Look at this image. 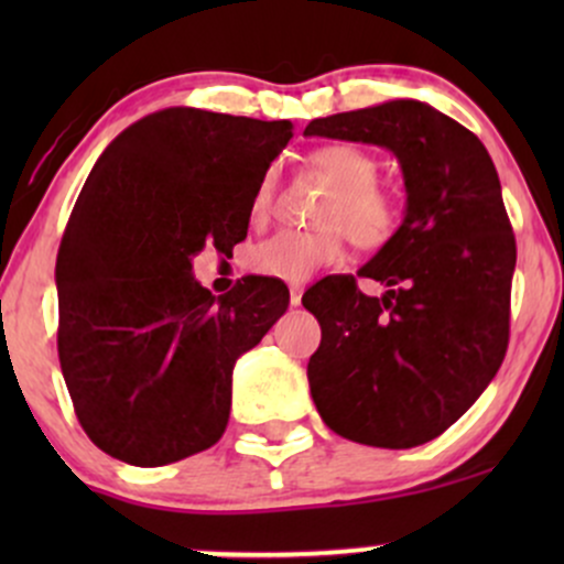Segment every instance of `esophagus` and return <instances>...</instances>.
I'll list each match as a JSON object with an SVG mask.
<instances>
[{
    "instance_id": "obj_1",
    "label": "esophagus",
    "mask_w": 564,
    "mask_h": 564,
    "mask_svg": "<svg viewBox=\"0 0 564 564\" xmlns=\"http://www.w3.org/2000/svg\"><path fill=\"white\" fill-rule=\"evenodd\" d=\"M289 302H291V307H300V304H302V286H291L289 289Z\"/></svg>"
}]
</instances>
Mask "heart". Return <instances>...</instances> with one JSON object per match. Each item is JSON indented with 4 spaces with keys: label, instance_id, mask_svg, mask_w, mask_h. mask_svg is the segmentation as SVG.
I'll return each mask as SVG.
<instances>
[{
    "label": "heart",
    "instance_id": "b5f03b06",
    "mask_svg": "<svg viewBox=\"0 0 564 564\" xmlns=\"http://www.w3.org/2000/svg\"><path fill=\"white\" fill-rule=\"evenodd\" d=\"M313 166L334 193L323 200L318 230H278L257 243L249 254L254 273L283 283H304L321 268L341 257V232L358 249H379L400 225V200L387 185H379V161L352 142H332L313 151ZM275 172L268 170L249 200V219L262 225L273 212Z\"/></svg>",
    "mask_w": 564,
    "mask_h": 564
}]
</instances>
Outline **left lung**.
<instances>
[{
    "label": "left lung",
    "mask_w": 564,
    "mask_h": 564,
    "mask_svg": "<svg viewBox=\"0 0 564 564\" xmlns=\"http://www.w3.org/2000/svg\"><path fill=\"white\" fill-rule=\"evenodd\" d=\"M307 138L366 142L398 159L400 228L358 275H328L302 304L321 323L310 394L328 430L377 448H413L469 411L509 345L517 246L494 161L477 134L419 100L310 121Z\"/></svg>",
    "instance_id": "8db88e82"
}]
</instances>
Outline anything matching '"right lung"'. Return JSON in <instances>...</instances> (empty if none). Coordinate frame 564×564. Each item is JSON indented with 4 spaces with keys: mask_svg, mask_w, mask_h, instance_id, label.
Wrapping results in <instances>:
<instances>
[{
    "mask_svg": "<svg viewBox=\"0 0 564 564\" xmlns=\"http://www.w3.org/2000/svg\"><path fill=\"white\" fill-rule=\"evenodd\" d=\"M291 121L164 108L102 151L57 251V355L89 440L132 467L212 448L230 419L232 366L286 313L278 278L212 296L204 246L228 254Z\"/></svg>",
    "mask_w": 564,
    "mask_h": 564,
    "instance_id": "right-lung-1",
    "label": "right lung"
}]
</instances>
